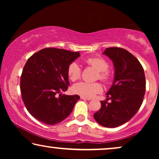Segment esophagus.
<instances>
[{"label": "esophagus", "mask_w": 159, "mask_h": 159, "mask_svg": "<svg viewBox=\"0 0 159 159\" xmlns=\"http://www.w3.org/2000/svg\"><path fill=\"white\" fill-rule=\"evenodd\" d=\"M80 98H81L82 100H84V101H90V98H84V97H82V96L80 97Z\"/></svg>", "instance_id": "obj_1"}]
</instances>
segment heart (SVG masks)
Wrapping results in <instances>:
<instances>
[{"label": "heart", "mask_w": 159, "mask_h": 159, "mask_svg": "<svg viewBox=\"0 0 159 159\" xmlns=\"http://www.w3.org/2000/svg\"><path fill=\"white\" fill-rule=\"evenodd\" d=\"M85 62L90 66H93L98 71V77L103 81H106L109 78V74L107 71L108 64L103 58L91 57L85 60ZM67 75L71 81H75L79 79L81 75V69L77 62L74 61L69 65L67 69ZM73 92L75 94L80 95L82 97L90 98L95 94L102 91V86L98 82H80L74 84Z\"/></svg>", "instance_id": "heart-1"}]
</instances>
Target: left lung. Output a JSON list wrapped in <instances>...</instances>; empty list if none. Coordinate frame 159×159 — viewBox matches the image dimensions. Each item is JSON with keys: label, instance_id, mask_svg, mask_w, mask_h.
I'll return each instance as SVG.
<instances>
[{"label": "left lung", "instance_id": "obj_1", "mask_svg": "<svg viewBox=\"0 0 159 159\" xmlns=\"http://www.w3.org/2000/svg\"><path fill=\"white\" fill-rule=\"evenodd\" d=\"M103 54L114 66V82L106 93L111 102L101 101V107L93 116L103 127L114 128L129 121L140 108L145 93V77L140 61L127 50L108 48Z\"/></svg>", "mask_w": 159, "mask_h": 159}]
</instances>
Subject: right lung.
I'll list each match as a JSON object with an SVG mask.
<instances>
[{"label":"right lung","mask_w":159,"mask_h":159,"mask_svg":"<svg viewBox=\"0 0 159 159\" xmlns=\"http://www.w3.org/2000/svg\"><path fill=\"white\" fill-rule=\"evenodd\" d=\"M80 56V52L48 48L27 60L21 76L20 89L24 103L34 118L54 125L71 114L80 96L61 92L69 85V65Z\"/></svg>","instance_id":"1"}]
</instances>
